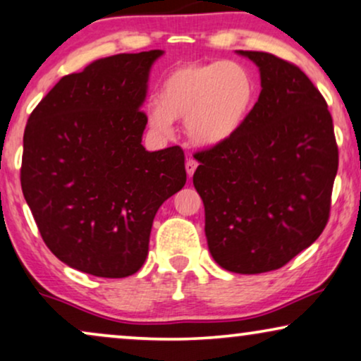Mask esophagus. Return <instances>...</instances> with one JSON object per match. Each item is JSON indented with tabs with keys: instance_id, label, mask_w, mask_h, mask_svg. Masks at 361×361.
Segmentation results:
<instances>
[{
	"instance_id": "obj_1",
	"label": "esophagus",
	"mask_w": 361,
	"mask_h": 361,
	"mask_svg": "<svg viewBox=\"0 0 361 361\" xmlns=\"http://www.w3.org/2000/svg\"><path fill=\"white\" fill-rule=\"evenodd\" d=\"M185 165H186V173H188V176L191 178V176H193V173L196 171V166H198V161L193 160V158H188Z\"/></svg>"
}]
</instances>
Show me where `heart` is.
<instances>
[{"instance_id":"1","label":"heart","mask_w":361,"mask_h":361,"mask_svg":"<svg viewBox=\"0 0 361 361\" xmlns=\"http://www.w3.org/2000/svg\"><path fill=\"white\" fill-rule=\"evenodd\" d=\"M256 100L254 75L239 62H188L168 72L145 114L158 133H170L173 120L185 118L186 137L195 145L213 148L241 130Z\"/></svg>"}]
</instances>
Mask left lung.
I'll list each match as a JSON object with an SVG mask.
<instances>
[{"mask_svg": "<svg viewBox=\"0 0 361 361\" xmlns=\"http://www.w3.org/2000/svg\"><path fill=\"white\" fill-rule=\"evenodd\" d=\"M259 67L261 94L229 142L198 152L193 185L211 256L236 274L286 266L315 243L330 214L338 148L325 99L299 67L238 51Z\"/></svg>", "mask_w": 361, "mask_h": 361, "instance_id": "1", "label": "left lung"}]
</instances>
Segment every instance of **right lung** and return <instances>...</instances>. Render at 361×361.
Here are the masks:
<instances>
[{
	"instance_id": "obj_1",
	"label": "right lung",
	"mask_w": 361,
	"mask_h": 361,
	"mask_svg": "<svg viewBox=\"0 0 361 361\" xmlns=\"http://www.w3.org/2000/svg\"><path fill=\"white\" fill-rule=\"evenodd\" d=\"M160 56V49L110 56L64 75L26 123L24 200L46 246L80 272L135 274L158 208L186 183L180 147L142 145L140 107Z\"/></svg>"
}]
</instances>
